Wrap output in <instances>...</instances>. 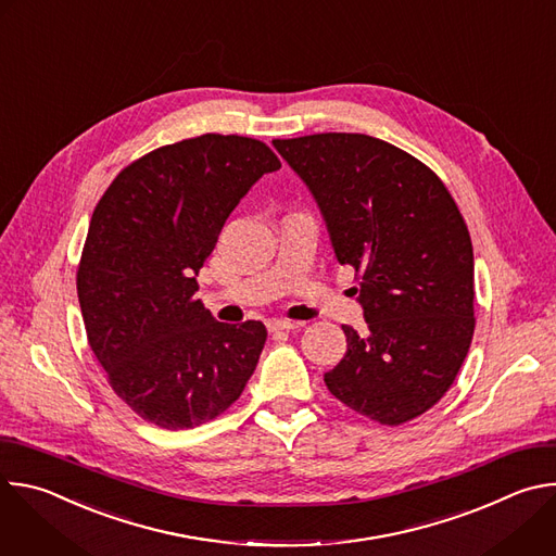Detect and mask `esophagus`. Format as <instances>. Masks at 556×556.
Listing matches in <instances>:
<instances>
[{
  "instance_id": "1",
  "label": "esophagus",
  "mask_w": 556,
  "mask_h": 556,
  "mask_svg": "<svg viewBox=\"0 0 556 556\" xmlns=\"http://www.w3.org/2000/svg\"><path fill=\"white\" fill-rule=\"evenodd\" d=\"M266 326H268L270 332H290V330H294L299 324L286 321V319H270Z\"/></svg>"
}]
</instances>
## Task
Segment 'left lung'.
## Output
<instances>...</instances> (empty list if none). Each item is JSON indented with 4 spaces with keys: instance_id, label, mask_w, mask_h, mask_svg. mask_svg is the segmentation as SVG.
<instances>
[{
    "instance_id": "8db88e82",
    "label": "left lung",
    "mask_w": 556,
    "mask_h": 556,
    "mask_svg": "<svg viewBox=\"0 0 556 556\" xmlns=\"http://www.w3.org/2000/svg\"><path fill=\"white\" fill-rule=\"evenodd\" d=\"M319 206L367 332L324 380L350 409L403 425L431 409L470 348L472 244L442 180L407 151L365 134L273 140Z\"/></svg>"
}]
</instances>
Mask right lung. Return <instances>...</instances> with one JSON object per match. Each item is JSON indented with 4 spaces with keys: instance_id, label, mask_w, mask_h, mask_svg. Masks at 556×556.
<instances>
[{
    "instance_id": "add662e5",
    "label": "right lung",
    "mask_w": 556,
    "mask_h": 556,
    "mask_svg": "<svg viewBox=\"0 0 556 556\" xmlns=\"http://www.w3.org/2000/svg\"><path fill=\"white\" fill-rule=\"evenodd\" d=\"M279 167L255 138L204 134L142 155L97 204L78 303L112 389L142 420L193 429L228 409L253 376L264 324H219L193 294L226 217Z\"/></svg>"
}]
</instances>
